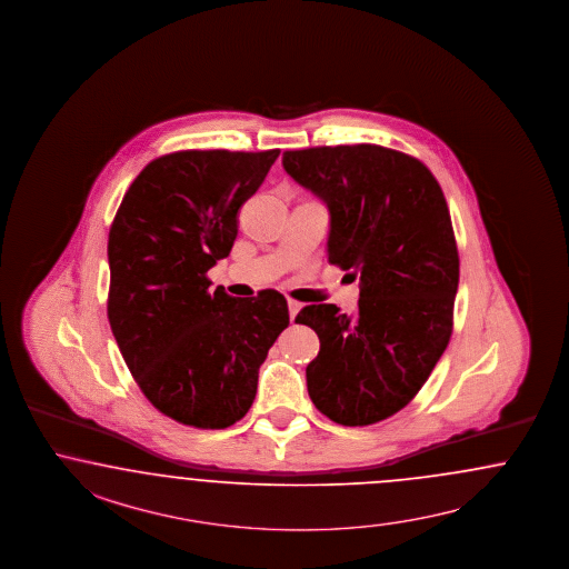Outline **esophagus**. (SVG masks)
Listing matches in <instances>:
<instances>
[{"label":"esophagus","instance_id":"34e87169","mask_svg":"<svg viewBox=\"0 0 569 569\" xmlns=\"http://www.w3.org/2000/svg\"><path fill=\"white\" fill-rule=\"evenodd\" d=\"M299 310H301V303H299V301H295V299H289V316H291V320L297 318Z\"/></svg>","mask_w":569,"mask_h":569}]
</instances>
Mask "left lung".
Masks as SVG:
<instances>
[{
    "label": "left lung",
    "mask_w": 569,
    "mask_h": 569,
    "mask_svg": "<svg viewBox=\"0 0 569 569\" xmlns=\"http://www.w3.org/2000/svg\"><path fill=\"white\" fill-rule=\"evenodd\" d=\"M295 182L329 204V263L360 274L358 310L297 313L320 339L306 368L330 421H386L421 391L448 348L459 249L440 183L419 159L377 144L287 150Z\"/></svg>",
    "instance_id": "left-lung-1"
}]
</instances>
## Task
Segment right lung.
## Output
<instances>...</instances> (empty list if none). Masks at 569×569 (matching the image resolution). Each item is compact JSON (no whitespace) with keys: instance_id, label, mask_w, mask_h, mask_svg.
<instances>
[{"instance_id":"right-lung-1","label":"right lung","mask_w":569,"mask_h":569,"mask_svg":"<svg viewBox=\"0 0 569 569\" xmlns=\"http://www.w3.org/2000/svg\"><path fill=\"white\" fill-rule=\"evenodd\" d=\"M280 150H178L150 161L110 223L107 313L148 402L197 429H226L256 400L257 377L289 327L274 289L251 299L209 289L230 256L240 204Z\"/></svg>"}]
</instances>
